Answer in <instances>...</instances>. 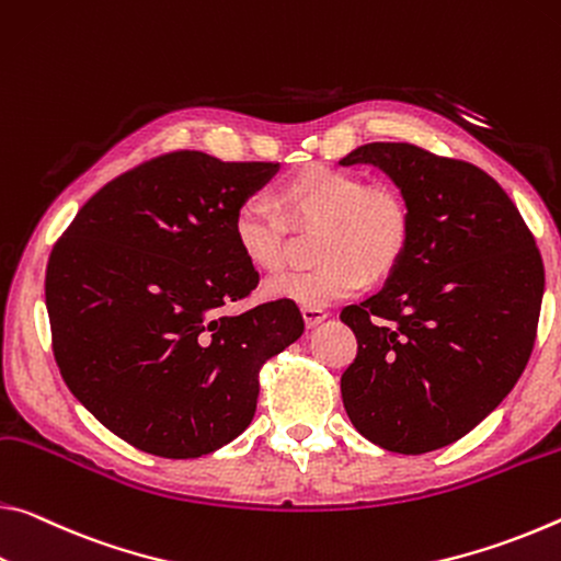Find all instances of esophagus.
<instances>
[{
    "label": "esophagus",
    "instance_id": "34e87169",
    "mask_svg": "<svg viewBox=\"0 0 561 561\" xmlns=\"http://www.w3.org/2000/svg\"><path fill=\"white\" fill-rule=\"evenodd\" d=\"M301 317H305V324L309 329H314V327L324 322L329 312H327V309H317V307H301Z\"/></svg>",
    "mask_w": 561,
    "mask_h": 561
}]
</instances>
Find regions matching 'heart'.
<instances>
[{
	"label": "heart",
	"instance_id": "heart-1",
	"mask_svg": "<svg viewBox=\"0 0 561 561\" xmlns=\"http://www.w3.org/2000/svg\"><path fill=\"white\" fill-rule=\"evenodd\" d=\"M270 204L247 199L234 211V242L254 270L274 274L287 264L289 220L295 229L322 227L312 272H289L266 282L274 299L301 307H329L350 299L375 277L389 274L404 260L412 242V209L392 184H367L362 174L329 164H307L277 186Z\"/></svg>",
	"mask_w": 561,
	"mask_h": 561
}]
</instances>
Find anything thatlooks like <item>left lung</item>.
I'll use <instances>...</instances> for the list:
<instances>
[{
	"label": "left lung",
	"instance_id": "left-lung-1",
	"mask_svg": "<svg viewBox=\"0 0 561 561\" xmlns=\"http://www.w3.org/2000/svg\"><path fill=\"white\" fill-rule=\"evenodd\" d=\"M412 209V242L379 295L342 309L357 357L342 399L362 437L424 455L465 437L517 385L535 350L545 264L519 209L482 169L407 141H371Z\"/></svg>",
	"mask_w": 561,
	"mask_h": 561
}]
</instances>
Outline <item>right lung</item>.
<instances>
[{
    "label": "right lung",
    "instance_id": "1",
    "mask_svg": "<svg viewBox=\"0 0 561 561\" xmlns=\"http://www.w3.org/2000/svg\"><path fill=\"white\" fill-rule=\"evenodd\" d=\"M277 169L192 149L154 157L104 184L51 249L44 295L61 379L147 455L194 459L239 437L262 364L305 332L287 299L227 312L260 284L234 211Z\"/></svg>",
    "mask_w": 561,
    "mask_h": 561
}]
</instances>
